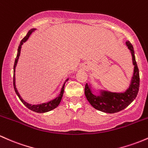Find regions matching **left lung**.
Listing matches in <instances>:
<instances>
[{"label":"left lung","mask_w":148,"mask_h":148,"mask_svg":"<svg viewBox=\"0 0 148 148\" xmlns=\"http://www.w3.org/2000/svg\"><path fill=\"white\" fill-rule=\"evenodd\" d=\"M125 44L131 51L134 70L130 86L124 92L117 93L100 90V95H95L92 93L90 85L87 83L85 85V94L87 101L95 109L101 112L109 114L120 112L129 105L138 95L140 86V76L139 70L135 58L134 49L129 41H127Z\"/></svg>","instance_id":"8db88e82"}]
</instances>
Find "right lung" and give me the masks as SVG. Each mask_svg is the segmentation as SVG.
I'll return each instance as SVG.
<instances>
[{
    "label": "right lung",
    "mask_w": 148,
    "mask_h": 148,
    "mask_svg": "<svg viewBox=\"0 0 148 148\" xmlns=\"http://www.w3.org/2000/svg\"><path fill=\"white\" fill-rule=\"evenodd\" d=\"M34 30H36V29H31L29 30V32H28V33L27 34V35L25 36V37L23 38V39H22V41L20 42V45H19L18 47V49H17V57L16 58H15V63H14V74H13V86H14V90H15V92H16L17 95L18 96V97L20 98V101H22V102L23 103L24 105L26 106L28 108V109H30V110L33 111V112H37V113H45V112H48L49 111H51L53 110V109H55V108H56L57 106L59 105L60 102H61V99H62V97H63V92H64V87H65V83H66V81L68 80V78L67 80H66V82H64V84H63V87H62L61 88V93H60V95H58V97H57L56 98H55L53 100H51V101H48V102L47 103H42V104H34V105H32V104H29V103L26 102V101L24 100L23 98L21 97V96L20 95V94H19L18 91H17V88H16V86H15V68H16V66H17V61H18V59H19V56H20V51H21V48H22V45L26 42L27 40L28 39H29L30 34H32V33L34 31Z\"/></svg>",
    "instance_id": "right-lung-1"
}]
</instances>
